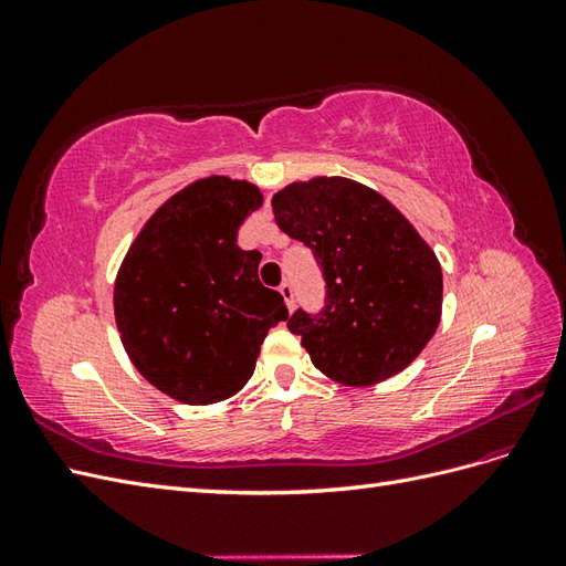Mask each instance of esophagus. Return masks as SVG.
Instances as JSON below:
<instances>
[{
	"label": "esophagus",
	"mask_w": 566,
	"mask_h": 566,
	"mask_svg": "<svg viewBox=\"0 0 566 566\" xmlns=\"http://www.w3.org/2000/svg\"><path fill=\"white\" fill-rule=\"evenodd\" d=\"M279 293L283 295V300H285V304H287V310L293 312L295 310V290H293V283H281V287H279Z\"/></svg>",
	"instance_id": "esophagus-1"
}]
</instances>
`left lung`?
I'll use <instances>...</instances> for the list:
<instances>
[{"mask_svg":"<svg viewBox=\"0 0 566 566\" xmlns=\"http://www.w3.org/2000/svg\"><path fill=\"white\" fill-rule=\"evenodd\" d=\"M271 208L279 229L312 250L325 281L323 310L287 318L314 366L335 382L368 387L413 364L441 321L443 281L410 221L342 177L290 184Z\"/></svg>","mask_w":566,"mask_h":566,"instance_id":"obj_1","label":"left lung"}]
</instances>
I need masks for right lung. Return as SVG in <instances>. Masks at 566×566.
I'll use <instances>...</instances> for the list:
<instances>
[{
	"instance_id": "add662e5",
	"label": "right lung",
	"mask_w": 566,
	"mask_h": 566,
	"mask_svg": "<svg viewBox=\"0 0 566 566\" xmlns=\"http://www.w3.org/2000/svg\"><path fill=\"white\" fill-rule=\"evenodd\" d=\"M260 188L200 179L169 198L129 248L115 281L119 339L144 378L184 403L224 401L254 373L266 333L287 318L256 276L262 254L238 229Z\"/></svg>"
}]
</instances>
